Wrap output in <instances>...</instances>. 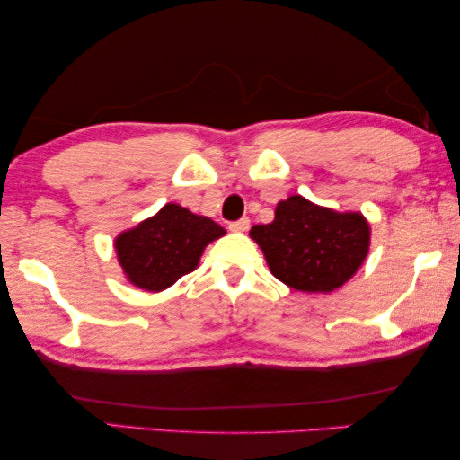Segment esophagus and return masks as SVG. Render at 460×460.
<instances>
[{"label": "esophagus", "instance_id": "34e87169", "mask_svg": "<svg viewBox=\"0 0 460 460\" xmlns=\"http://www.w3.org/2000/svg\"><path fill=\"white\" fill-rule=\"evenodd\" d=\"M248 226H251V220H248V217H240V220H236V222H230L228 228L232 232H246Z\"/></svg>", "mask_w": 460, "mask_h": 460}]
</instances>
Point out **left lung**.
Returning <instances> with one entry per match:
<instances>
[{
	"instance_id": "obj_1",
	"label": "left lung",
	"mask_w": 460,
	"mask_h": 460,
	"mask_svg": "<svg viewBox=\"0 0 460 460\" xmlns=\"http://www.w3.org/2000/svg\"><path fill=\"white\" fill-rule=\"evenodd\" d=\"M269 270L304 293H330L349 283L371 248V224L360 212H336L301 195L277 203L275 220L251 228Z\"/></svg>"
}]
</instances>
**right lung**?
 I'll return each mask as SVG.
<instances>
[{"label":"right lung","instance_id":"right-lung-1","mask_svg":"<svg viewBox=\"0 0 460 460\" xmlns=\"http://www.w3.org/2000/svg\"><path fill=\"white\" fill-rule=\"evenodd\" d=\"M224 234L212 217L193 214L179 203H164L155 216L119 232L114 248L126 281L159 293L195 270L206 246Z\"/></svg>","mask_w":460,"mask_h":460}]
</instances>
